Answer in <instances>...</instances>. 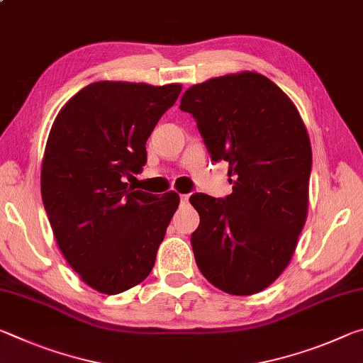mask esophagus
I'll return each mask as SVG.
<instances>
[{
	"label": "esophagus",
	"mask_w": 363,
	"mask_h": 363,
	"mask_svg": "<svg viewBox=\"0 0 363 363\" xmlns=\"http://www.w3.org/2000/svg\"><path fill=\"white\" fill-rule=\"evenodd\" d=\"M181 201H182V203H187V201H189V195L186 194V195H181Z\"/></svg>",
	"instance_id": "esophagus-1"
}]
</instances>
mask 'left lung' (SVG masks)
Returning <instances> with one entry per match:
<instances>
[{
    "mask_svg": "<svg viewBox=\"0 0 363 363\" xmlns=\"http://www.w3.org/2000/svg\"><path fill=\"white\" fill-rule=\"evenodd\" d=\"M179 108L196 120L211 160L229 163L235 177L225 199H189L200 214L190 237L196 266L229 294L266 290L290 264L306 224L312 149L304 121L256 72L190 86Z\"/></svg>",
    "mask_w": 363,
    "mask_h": 363,
    "instance_id": "8db88e82",
    "label": "left lung"
}]
</instances>
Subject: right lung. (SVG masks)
<instances>
[{"label": "right lung", "instance_id": "1", "mask_svg": "<svg viewBox=\"0 0 363 363\" xmlns=\"http://www.w3.org/2000/svg\"><path fill=\"white\" fill-rule=\"evenodd\" d=\"M182 86L96 82L60 108L41 163L43 205L67 262L86 285L118 294L147 279L179 195L128 187L145 143Z\"/></svg>", "mask_w": 363, "mask_h": 363}]
</instances>
